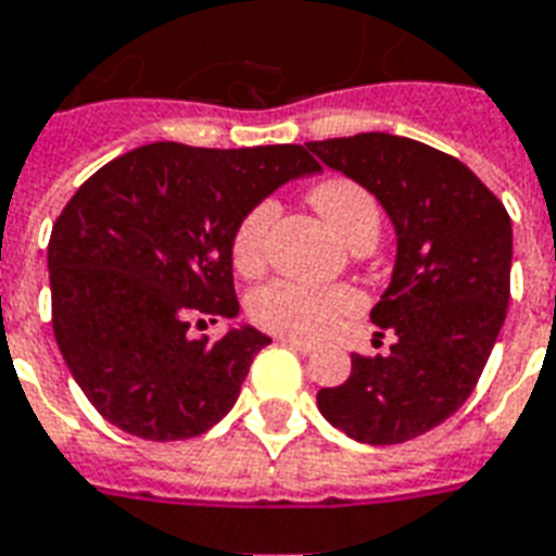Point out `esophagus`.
<instances>
[{"label":"esophagus","mask_w":556,"mask_h":556,"mask_svg":"<svg viewBox=\"0 0 556 556\" xmlns=\"http://www.w3.org/2000/svg\"><path fill=\"white\" fill-rule=\"evenodd\" d=\"M277 341L282 346H291V350H296V353H303V355L315 353V344H308V341H300V338H291V334H279Z\"/></svg>","instance_id":"34e87169"}]
</instances>
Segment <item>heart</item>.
Instances as JSON below:
<instances>
[{
  "mask_svg": "<svg viewBox=\"0 0 556 556\" xmlns=\"http://www.w3.org/2000/svg\"><path fill=\"white\" fill-rule=\"evenodd\" d=\"M308 201L346 244L364 236H379V206L353 180L344 177L326 180L312 189ZM274 222H277L274 201L253 203L241 215L239 227L232 232V265L241 274H260L265 268L268 232ZM355 308H358V294L350 288L308 286L294 279H274L268 286L256 288L248 300V315L253 324L291 338H317L338 317L350 315Z\"/></svg>",
  "mask_w": 556,
  "mask_h": 556,
  "instance_id": "obj_1",
  "label": "heart"
}]
</instances>
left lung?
<instances>
[{
  "label": "left lung",
  "mask_w": 556,
  "mask_h": 556,
  "mask_svg": "<svg viewBox=\"0 0 556 556\" xmlns=\"http://www.w3.org/2000/svg\"><path fill=\"white\" fill-rule=\"evenodd\" d=\"M306 148L364 186L396 230L391 286L370 312L396 344L353 355L350 379L317 393V408L353 440L405 443L476 391L510 300V215L460 160L417 139L355 134Z\"/></svg>",
  "instance_id": "left-lung-1"
}]
</instances>
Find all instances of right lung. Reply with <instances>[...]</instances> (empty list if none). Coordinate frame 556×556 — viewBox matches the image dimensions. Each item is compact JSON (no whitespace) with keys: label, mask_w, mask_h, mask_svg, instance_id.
Returning <instances> with one entry per match:
<instances>
[{"label":"right lung","mask_w":556,"mask_h":556,"mask_svg":"<svg viewBox=\"0 0 556 556\" xmlns=\"http://www.w3.org/2000/svg\"><path fill=\"white\" fill-rule=\"evenodd\" d=\"M320 165L303 146L151 142L72 194L49 239L54 341L92 408L142 440L198 438L236 405L268 334L189 326L239 315L232 232L253 203Z\"/></svg>","instance_id":"1"}]
</instances>
